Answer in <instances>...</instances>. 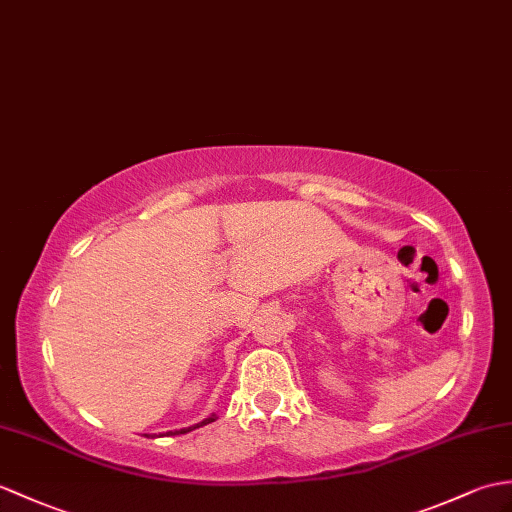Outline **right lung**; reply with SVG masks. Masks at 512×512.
Listing matches in <instances>:
<instances>
[{"instance_id":"1","label":"right lung","mask_w":512,"mask_h":512,"mask_svg":"<svg viewBox=\"0 0 512 512\" xmlns=\"http://www.w3.org/2000/svg\"><path fill=\"white\" fill-rule=\"evenodd\" d=\"M218 417L216 414H211V417H207V419H202L200 423H194V425H189V427H183V430H174V432H165V434H161V436H176V434H187V432H192V430H198V427H202V425H209V423H213L216 421ZM148 436V434H146Z\"/></svg>"}]
</instances>
